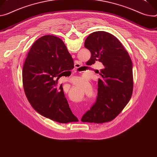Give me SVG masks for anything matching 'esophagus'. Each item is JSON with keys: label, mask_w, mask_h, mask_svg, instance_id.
<instances>
[{"label": "esophagus", "mask_w": 157, "mask_h": 157, "mask_svg": "<svg viewBox=\"0 0 157 157\" xmlns=\"http://www.w3.org/2000/svg\"><path fill=\"white\" fill-rule=\"evenodd\" d=\"M75 66H77V64H75Z\"/></svg>", "instance_id": "1"}]
</instances>
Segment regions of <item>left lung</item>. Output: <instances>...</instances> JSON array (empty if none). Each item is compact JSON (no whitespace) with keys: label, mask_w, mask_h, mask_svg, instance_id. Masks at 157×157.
Returning a JSON list of instances; mask_svg holds the SVG:
<instances>
[{"label":"left lung","mask_w":157,"mask_h":157,"mask_svg":"<svg viewBox=\"0 0 157 157\" xmlns=\"http://www.w3.org/2000/svg\"><path fill=\"white\" fill-rule=\"evenodd\" d=\"M84 47L91 54L88 64L98 61L103 66L99 72L96 100L81 121L108 122L119 115L132 97V62L120 40L107 32L91 33L85 40Z\"/></svg>","instance_id":"left-lung-1"}]
</instances>
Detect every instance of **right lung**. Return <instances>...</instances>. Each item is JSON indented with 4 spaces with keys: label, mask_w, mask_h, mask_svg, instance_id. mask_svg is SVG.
I'll return each instance as SVG.
<instances>
[{
    "label": "right lung",
    "mask_w": 157,
    "mask_h": 157,
    "mask_svg": "<svg viewBox=\"0 0 157 157\" xmlns=\"http://www.w3.org/2000/svg\"><path fill=\"white\" fill-rule=\"evenodd\" d=\"M73 65L72 57L58 37L42 36L31 48L22 68V82L28 101L41 115L61 123L78 121L63 85L57 86L61 73Z\"/></svg>",
    "instance_id": "add662e5"
}]
</instances>
